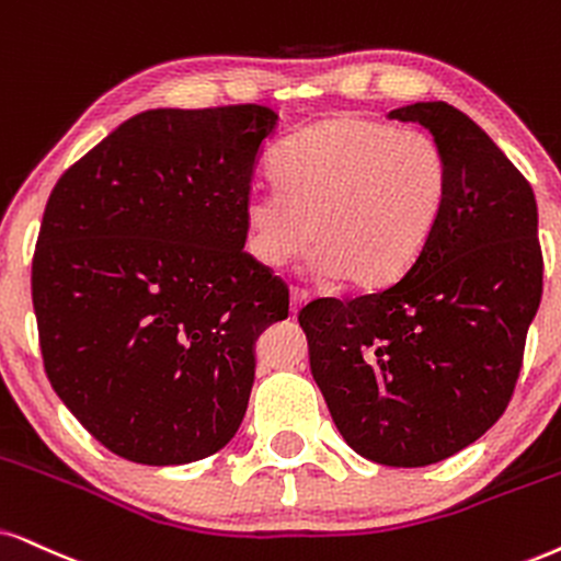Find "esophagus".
<instances>
[{"label": "esophagus", "instance_id": "obj_1", "mask_svg": "<svg viewBox=\"0 0 561 561\" xmlns=\"http://www.w3.org/2000/svg\"><path fill=\"white\" fill-rule=\"evenodd\" d=\"M289 300H293V305H289V310H293V313H297V310H300L302 305L310 300V295L305 293V289H300V287H293V289H289Z\"/></svg>", "mask_w": 561, "mask_h": 561}]
</instances>
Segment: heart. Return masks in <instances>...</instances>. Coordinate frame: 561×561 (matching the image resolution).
Segmentation results:
<instances>
[{
	"mask_svg": "<svg viewBox=\"0 0 561 561\" xmlns=\"http://www.w3.org/2000/svg\"><path fill=\"white\" fill-rule=\"evenodd\" d=\"M276 186L245 198L248 248L279 268L308 243L316 268L357 289L401 279L427 248L450 170L443 147L420 129L336 116L310 126L274 160Z\"/></svg>",
	"mask_w": 561,
	"mask_h": 561,
	"instance_id": "heart-1",
	"label": "heart"
}]
</instances>
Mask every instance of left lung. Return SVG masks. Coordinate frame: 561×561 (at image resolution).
<instances>
[{
	"instance_id": "1",
	"label": "left lung",
	"mask_w": 561,
	"mask_h": 561,
	"mask_svg": "<svg viewBox=\"0 0 561 561\" xmlns=\"http://www.w3.org/2000/svg\"><path fill=\"white\" fill-rule=\"evenodd\" d=\"M427 126L450 170L427 248L375 293L297 313L310 373L359 456L416 469L477 443L505 414L543 289L530 183L453 105L388 113Z\"/></svg>"
}]
</instances>
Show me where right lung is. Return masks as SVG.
I'll return each mask as SVG.
<instances>
[{
    "label": "right lung",
    "instance_id": "right-lung-1",
    "mask_svg": "<svg viewBox=\"0 0 561 561\" xmlns=\"http://www.w3.org/2000/svg\"><path fill=\"white\" fill-rule=\"evenodd\" d=\"M266 105L158 108L118 126L48 196L33 253L56 396L111 453L179 466L230 443L253 342L289 289L245 251Z\"/></svg>",
    "mask_w": 561,
    "mask_h": 561
}]
</instances>
